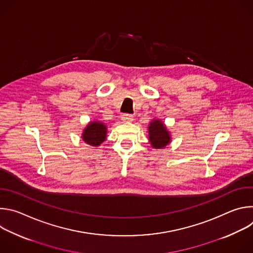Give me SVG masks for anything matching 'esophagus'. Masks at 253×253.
Instances as JSON below:
<instances>
[{"instance_id":"34e87169","label":"esophagus","mask_w":253,"mask_h":253,"mask_svg":"<svg viewBox=\"0 0 253 253\" xmlns=\"http://www.w3.org/2000/svg\"><path fill=\"white\" fill-rule=\"evenodd\" d=\"M121 118H122V120L123 121H127V122H130V121H133V115H131V114H123L122 116H121Z\"/></svg>"}]
</instances>
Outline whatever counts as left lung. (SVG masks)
Masks as SVG:
<instances>
[{
    "label": "left lung",
    "instance_id": "obj_1",
    "mask_svg": "<svg viewBox=\"0 0 253 253\" xmlns=\"http://www.w3.org/2000/svg\"><path fill=\"white\" fill-rule=\"evenodd\" d=\"M149 142L155 149L165 148L171 142L170 132L167 130L165 124L159 119H153L148 126Z\"/></svg>",
    "mask_w": 253,
    "mask_h": 253
}]
</instances>
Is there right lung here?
<instances>
[{
	"instance_id": "right-lung-1",
	"label": "right lung",
	"mask_w": 253,
	"mask_h": 253,
	"mask_svg": "<svg viewBox=\"0 0 253 253\" xmlns=\"http://www.w3.org/2000/svg\"><path fill=\"white\" fill-rule=\"evenodd\" d=\"M107 126L100 121H91L82 133V139L91 146L97 147L106 140Z\"/></svg>"
}]
</instances>
